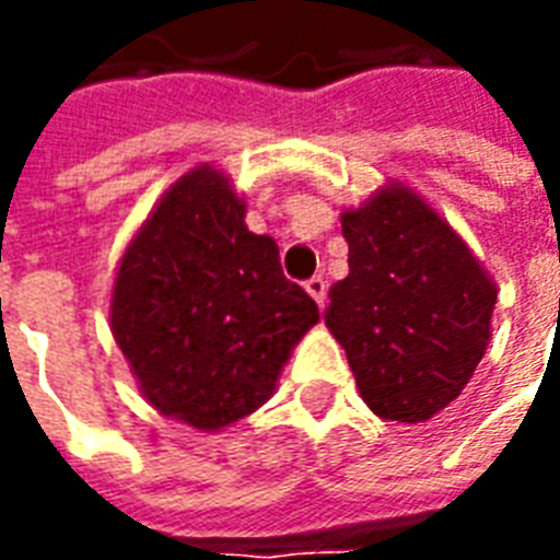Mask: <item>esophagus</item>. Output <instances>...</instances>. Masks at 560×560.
Here are the masks:
<instances>
[{"instance_id":"1","label":"esophagus","mask_w":560,"mask_h":560,"mask_svg":"<svg viewBox=\"0 0 560 560\" xmlns=\"http://www.w3.org/2000/svg\"><path fill=\"white\" fill-rule=\"evenodd\" d=\"M305 291H308V296L324 308V303H327V281L320 279V276H312V279L305 281Z\"/></svg>"}]
</instances>
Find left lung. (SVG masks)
I'll return each mask as SVG.
<instances>
[{
  "label": "left lung",
  "mask_w": 560,
  "mask_h": 560,
  "mask_svg": "<svg viewBox=\"0 0 560 560\" xmlns=\"http://www.w3.org/2000/svg\"><path fill=\"white\" fill-rule=\"evenodd\" d=\"M348 279L327 320L381 420L425 422L465 389L492 336L498 288L468 243L401 183L341 212Z\"/></svg>",
  "instance_id": "1"
}]
</instances>
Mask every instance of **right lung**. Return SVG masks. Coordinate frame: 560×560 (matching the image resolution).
Returning <instances> with one entry per match:
<instances>
[{
    "instance_id": "right-lung-1",
    "label": "right lung",
    "mask_w": 560,
    "mask_h": 560,
    "mask_svg": "<svg viewBox=\"0 0 560 560\" xmlns=\"http://www.w3.org/2000/svg\"><path fill=\"white\" fill-rule=\"evenodd\" d=\"M317 317L315 300L284 279L276 240L245 228V200L212 164L164 191L110 293V329L143 399L200 432L255 413Z\"/></svg>"
}]
</instances>
